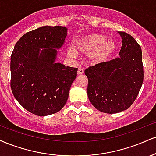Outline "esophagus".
Listing matches in <instances>:
<instances>
[{
    "label": "esophagus",
    "mask_w": 156,
    "mask_h": 156,
    "mask_svg": "<svg viewBox=\"0 0 156 156\" xmlns=\"http://www.w3.org/2000/svg\"><path fill=\"white\" fill-rule=\"evenodd\" d=\"M83 69H82V68H78V75H82L83 74Z\"/></svg>",
    "instance_id": "obj_1"
}]
</instances>
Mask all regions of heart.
I'll list each match as a JSON object with an SVG mask.
<instances>
[{"mask_svg": "<svg viewBox=\"0 0 156 156\" xmlns=\"http://www.w3.org/2000/svg\"><path fill=\"white\" fill-rule=\"evenodd\" d=\"M76 51L68 50L67 55L75 57L76 52L91 53V61L94 64L105 62L114 53L116 43L112 39H107V37L101 34H92L81 37L76 41Z\"/></svg>", "mask_w": 156, "mask_h": 156, "instance_id": "b5f03b06", "label": "heart"}]
</instances>
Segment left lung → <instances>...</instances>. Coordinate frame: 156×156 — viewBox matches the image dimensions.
I'll return each instance as SVG.
<instances>
[{
  "label": "left lung",
  "mask_w": 156,
  "mask_h": 156,
  "mask_svg": "<svg viewBox=\"0 0 156 156\" xmlns=\"http://www.w3.org/2000/svg\"><path fill=\"white\" fill-rule=\"evenodd\" d=\"M118 33L122 37L119 56L91 66L84 71L88 78L89 101L98 110L106 114L130 108L144 79L140 45L131 35L123 31Z\"/></svg>",
  "instance_id": "8db88e82"
}]
</instances>
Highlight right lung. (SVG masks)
I'll list each match as a JSON object with an SVG mask.
<instances>
[{
	"instance_id": "right-lung-1",
	"label": "right lung",
	"mask_w": 156,
	"mask_h": 156,
	"mask_svg": "<svg viewBox=\"0 0 156 156\" xmlns=\"http://www.w3.org/2000/svg\"><path fill=\"white\" fill-rule=\"evenodd\" d=\"M67 31L66 27L47 26L27 32L11 55L12 93L23 108L39 117L63 108L77 76L78 68L55 62V48L63 45Z\"/></svg>"
}]
</instances>
